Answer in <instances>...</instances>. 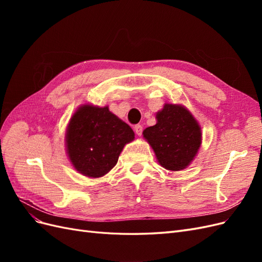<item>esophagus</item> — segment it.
Wrapping results in <instances>:
<instances>
[{
    "label": "esophagus",
    "instance_id": "obj_1",
    "mask_svg": "<svg viewBox=\"0 0 262 262\" xmlns=\"http://www.w3.org/2000/svg\"><path fill=\"white\" fill-rule=\"evenodd\" d=\"M134 131H136L138 136H141L142 132H143V126H142L141 124H137L136 126H134Z\"/></svg>",
    "mask_w": 262,
    "mask_h": 262
}]
</instances>
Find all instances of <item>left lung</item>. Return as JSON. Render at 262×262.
<instances>
[{"instance_id":"obj_1","label":"left lung","mask_w":262,"mask_h":262,"mask_svg":"<svg viewBox=\"0 0 262 262\" xmlns=\"http://www.w3.org/2000/svg\"><path fill=\"white\" fill-rule=\"evenodd\" d=\"M157 123L148 126L143 136L153 147L163 167L180 170L191 163L201 145V130L186 108L166 104L157 113Z\"/></svg>"}]
</instances>
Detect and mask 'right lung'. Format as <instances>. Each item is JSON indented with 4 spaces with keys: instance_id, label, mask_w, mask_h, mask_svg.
Segmentation results:
<instances>
[{
    "instance_id": "right-lung-1",
    "label": "right lung",
    "mask_w": 262,
    "mask_h": 262,
    "mask_svg": "<svg viewBox=\"0 0 262 262\" xmlns=\"http://www.w3.org/2000/svg\"><path fill=\"white\" fill-rule=\"evenodd\" d=\"M134 140L130 125L109 112L108 107H81L71 118L67 147L77 171L97 178L115 167L123 146Z\"/></svg>"
}]
</instances>
